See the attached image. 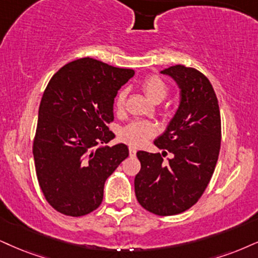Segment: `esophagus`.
<instances>
[{"label":"esophagus","mask_w":258,"mask_h":258,"mask_svg":"<svg viewBox=\"0 0 258 258\" xmlns=\"http://www.w3.org/2000/svg\"><path fill=\"white\" fill-rule=\"evenodd\" d=\"M129 154H130V157H135L136 149L134 147H129Z\"/></svg>","instance_id":"obj_1"}]
</instances>
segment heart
Returning a JSON list of instances; mask_svg holds the SVG:
<instances>
[{
    "label": "heart",
    "instance_id": "b5f03b06",
    "mask_svg": "<svg viewBox=\"0 0 258 258\" xmlns=\"http://www.w3.org/2000/svg\"><path fill=\"white\" fill-rule=\"evenodd\" d=\"M142 90L146 93V95L151 99L153 103H160L165 99L167 95V85L166 82L163 80L159 75H151L145 81L142 82ZM125 91H122L118 94L116 100L117 109L119 111L123 110L124 104H125ZM155 133V128L152 123L149 122H142V120H138V122H133L129 125H126L122 132H120V138H122L126 144L135 146H142L147 140L153 136Z\"/></svg>",
    "mask_w": 258,
    "mask_h": 258
}]
</instances>
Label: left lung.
I'll list each match as a JSON object with an SVG mask.
<instances>
[{
    "label": "left lung",
    "instance_id": "1",
    "mask_svg": "<svg viewBox=\"0 0 258 258\" xmlns=\"http://www.w3.org/2000/svg\"><path fill=\"white\" fill-rule=\"evenodd\" d=\"M179 87V106L167 128L155 139L158 148L173 153L138 152L141 170L135 177L140 205L157 215H176L202 196L217 165L221 142L218 98L202 73L177 64L164 69Z\"/></svg>",
    "mask_w": 258,
    "mask_h": 258
}]
</instances>
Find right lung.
<instances>
[{"mask_svg": "<svg viewBox=\"0 0 258 258\" xmlns=\"http://www.w3.org/2000/svg\"><path fill=\"white\" fill-rule=\"evenodd\" d=\"M90 57L62 67L44 91L33 141L36 173L57 212L82 217L100 206L104 184L125 158L128 146H100L114 138L117 92L134 76Z\"/></svg>", "mask_w": 258, "mask_h": 258, "instance_id": "1", "label": "right lung"}]
</instances>
